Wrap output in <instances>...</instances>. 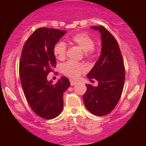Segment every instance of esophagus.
Instances as JSON below:
<instances>
[{
  "label": "esophagus",
  "mask_w": 146,
  "mask_h": 146,
  "mask_svg": "<svg viewBox=\"0 0 146 146\" xmlns=\"http://www.w3.org/2000/svg\"><path fill=\"white\" fill-rule=\"evenodd\" d=\"M70 83H71V86H74L75 84H76V82L74 81V80H70Z\"/></svg>",
  "instance_id": "1"
}]
</instances>
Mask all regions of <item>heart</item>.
<instances>
[{
	"instance_id": "b5f03b06",
	"label": "heart",
	"mask_w": 146,
	"mask_h": 146,
	"mask_svg": "<svg viewBox=\"0 0 146 146\" xmlns=\"http://www.w3.org/2000/svg\"><path fill=\"white\" fill-rule=\"evenodd\" d=\"M73 43L79 45L85 52L86 56H92L95 53V40L89 34L86 32H80L71 37ZM66 53V45L64 42L60 41L54 45L53 53L58 59L62 60ZM63 74L71 78H78L80 75L86 71V67L83 64L77 62L73 60H68L61 66Z\"/></svg>"
}]
</instances>
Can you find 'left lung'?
Masks as SVG:
<instances>
[{
	"label": "left lung",
	"mask_w": 146,
	"mask_h": 146,
	"mask_svg": "<svg viewBox=\"0 0 146 146\" xmlns=\"http://www.w3.org/2000/svg\"><path fill=\"white\" fill-rule=\"evenodd\" d=\"M92 29L101 33L102 53L87 77L90 81L96 80L99 84L96 87L86 84L83 100L88 111L104 116L110 113L119 101L125 82V66L118 42L113 34L102 25Z\"/></svg>",
	"instance_id": "1"
}]
</instances>
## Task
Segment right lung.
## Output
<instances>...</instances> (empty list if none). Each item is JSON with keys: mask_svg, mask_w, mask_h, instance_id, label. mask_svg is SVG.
<instances>
[{"mask_svg": "<svg viewBox=\"0 0 146 146\" xmlns=\"http://www.w3.org/2000/svg\"><path fill=\"white\" fill-rule=\"evenodd\" d=\"M66 31L42 27L25 42L19 62V73L25 98L38 116L51 119L63 109V93L70 86L69 80L62 77L55 84L46 77L56 68L53 47Z\"/></svg>", "mask_w": 146, "mask_h": 146, "instance_id": "add662e5", "label": "right lung"}]
</instances>
